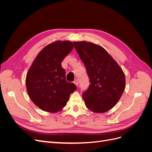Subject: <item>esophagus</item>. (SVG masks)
<instances>
[{"instance_id":"34e87169","label":"esophagus","mask_w":152,"mask_h":152,"mask_svg":"<svg viewBox=\"0 0 152 152\" xmlns=\"http://www.w3.org/2000/svg\"><path fill=\"white\" fill-rule=\"evenodd\" d=\"M73 83H74L77 86L79 85V80H78L77 79H75L74 81H73Z\"/></svg>"}]
</instances>
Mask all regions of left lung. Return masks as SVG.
<instances>
[{
  "instance_id": "8db88e82",
  "label": "left lung",
  "mask_w": 152,
  "mask_h": 152,
  "mask_svg": "<svg viewBox=\"0 0 152 152\" xmlns=\"http://www.w3.org/2000/svg\"><path fill=\"white\" fill-rule=\"evenodd\" d=\"M73 44L89 78V86L82 94L86 106L93 112H107L117 104L125 89L122 70L100 45L85 41Z\"/></svg>"
}]
</instances>
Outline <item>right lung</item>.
I'll return each mask as SVG.
<instances>
[{"label": "right lung", "mask_w": 152, "mask_h": 152, "mask_svg": "<svg viewBox=\"0 0 152 152\" xmlns=\"http://www.w3.org/2000/svg\"><path fill=\"white\" fill-rule=\"evenodd\" d=\"M70 41L58 40L46 45L32 63L26 77L27 92L35 105L45 112L55 113L65 107L70 95L77 89L67 82L61 62L71 52Z\"/></svg>", "instance_id": "obj_1"}]
</instances>
